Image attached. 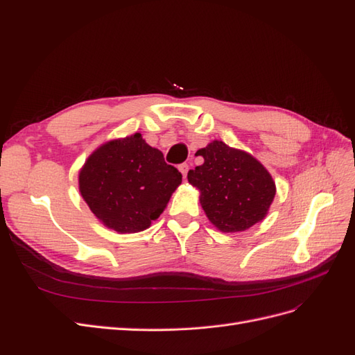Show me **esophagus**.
<instances>
[{
  "instance_id": "esophagus-1",
  "label": "esophagus",
  "mask_w": 355,
  "mask_h": 355,
  "mask_svg": "<svg viewBox=\"0 0 355 355\" xmlns=\"http://www.w3.org/2000/svg\"><path fill=\"white\" fill-rule=\"evenodd\" d=\"M188 170H189V166L187 164V163H184V164H180L179 166V171L182 173V176H184V179L187 178V175H188Z\"/></svg>"
}]
</instances>
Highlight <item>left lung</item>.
<instances>
[{"label":"left lung","instance_id":"1","mask_svg":"<svg viewBox=\"0 0 355 355\" xmlns=\"http://www.w3.org/2000/svg\"><path fill=\"white\" fill-rule=\"evenodd\" d=\"M204 163L188 171V182L200 189L209 220L222 232H240L261 222L275 197V184L253 155L222 141L197 151Z\"/></svg>","mask_w":355,"mask_h":355}]
</instances>
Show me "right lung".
<instances>
[{
	"label": "right lung",
	"mask_w": 355,
	"mask_h": 355,
	"mask_svg": "<svg viewBox=\"0 0 355 355\" xmlns=\"http://www.w3.org/2000/svg\"><path fill=\"white\" fill-rule=\"evenodd\" d=\"M180 182V171L141 133L99 146L78 176L80 192L94 216L121 234L151 227Z\"/></svg>",
	"instance_id": "obj_1"
}]
</instances>
